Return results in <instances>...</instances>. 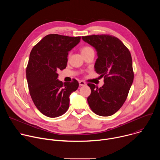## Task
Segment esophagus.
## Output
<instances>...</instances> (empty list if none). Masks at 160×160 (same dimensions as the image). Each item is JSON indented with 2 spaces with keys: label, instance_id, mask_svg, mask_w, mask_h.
I'll return each mask as SVG.
<instances>
[{
  "label": "esophagus",
  "instance_id": "34e87169",
  "mask_svg": "<svg viewBox=\"0 0 160 160\" xmlns=\"http://www.w3.org/2000/svg\"><path fill=\"white\" fill-rule=\"evenodd\" d=\"M79 85H80V86H84V85H86V83L83 81H80L79 82Z\"/></svg>",
  "mask_w": 160,
  "mask_h": 160
}]
</instances>
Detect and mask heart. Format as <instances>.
Segmentation results:
<instances>
[{
    "label": "heart",
    "mask_w": 160,
    "mask_h": 160,
    "mask_svg": "<svg viewBox=\"0 0 160 160\" xmlns=\"http://www.w3.org/2000/svg\"><path fill=\"white\" fill-rule=\"evenodd\" d=\"M93 51V49H92V48H90L88 45H86V46H83L82 49H81V52L82 54H85L87 52H88L90 51Z\"/></svg>",
    "instance_id": "heart-1"
}]
</instances>
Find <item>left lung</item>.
Instances as JSON below:
<instances>
[{"label": "left lung", "mask_w": 160, "mask_h": 160, "mask_svg": "<svg viewBox=\"0 0 160 160\" xmlns=\"http://www.w3.org/2000/svg\"><path fill=\"white\" fill-rule=\"evenodd\" d=\"M82 38L97 51L95 71L104 77V82L100 88L88 83L91 89L88 105L98 115L111 116L123 106L133 83L130 52L120 40L111 35H92Z\"/></svg>", "instance_id": "left-lung-1"}]
</instances>
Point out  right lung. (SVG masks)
I'll return each mask as SVG.
<instances>
[{
    "instance_id": "right-lung-1",
    "label": "right lung",
    "mask_w": 160,
    "mask_h": 160,
    "mask_svg": "<svg viewBox=\"0 0 160 160\" xmlns=\"http://www.w3.org/2000/svg\"><path fill=\"white\" fill-rule=\"evenodd\" d=\"M80 37L50 34L33 48L27 67L31 98L37 109L50 118L62 115L70 106V96L78 87L75 79L64 82L58 71L66 68L68 52L80 42Z\"/></svg>"
}]
</instances>
